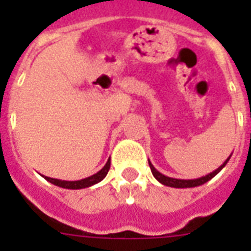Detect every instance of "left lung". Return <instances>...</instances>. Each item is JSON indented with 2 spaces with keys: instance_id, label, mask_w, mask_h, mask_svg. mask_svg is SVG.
Returning <instances> with one entry per match:
<instances>
[{
  "instance_id": "obj_1",
  "label": "left lung",
  "mask_w": 251,
  "mask_h": 251,
  "mask_svg": "<svg viewBox=\"0 0 251 251\" xmlns=\"http://www.w3.org/2000/svg\"><path fill=\"white\" fill-rule=\"evenodd\" d=\"M232 156V155H230ZM230 156L226 159L224 163H223L220 167L218 168V169H215L214 172H211V173H208V175L203 176V177H199V178H194V179H179V178H172V177H168V176H164L163 173H160V172L157 171L156 168L153 167L152 164H151V161L149 160V164H150V168H151V172H152L153 177L159 181L160 183H163V185H165V186H169V187H177V189H185V187H195V186H201V185H203V183H206L207 181H210L211 178H214L215 176L218 175L219 172L222 171L223 168L226 167V163L229 161Z\"/></svg>"
}]
</instances>
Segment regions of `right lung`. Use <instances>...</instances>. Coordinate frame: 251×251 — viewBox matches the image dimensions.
<instances>
[{
	"label": "right lung",
	"instance_id": "obj_1",
	"mask_svg": "<svg viewBox=\"0 0 251 251\" xmlns=\"http://www.w3.org/2000/svg\"><path fill=\"white\" fill-rule=\"evenodd\" d=\"M110 168V159L106 161V164L95 175L87 177L83 179H78V181H64V179H57V178H50V177H47V176H43L47 181H49L53 185L56 186L64 187V189H72V190H78V189H84V187H90L95 183L100 182L101 179L105 178V176L108 175V171Z\"/></svg>",
	"mask_w": 251,
	"mask_h": 251
}]
</instances>
